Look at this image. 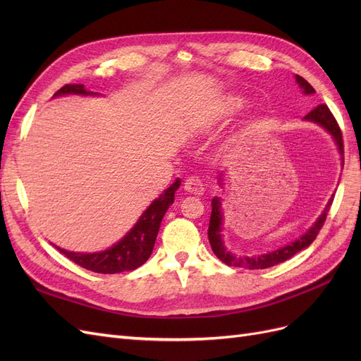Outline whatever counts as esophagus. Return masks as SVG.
Masks as SVG:
<instances>
[{"label":"esophagus","mask_w":361,"mask_h":361,"mask_svg":"<svg viewBox=\"0 0 361 361\" xmlns=\"http://www.w3.org/2000/svg\"><path fill=\"white\" fill-rule=\"evenodd\" d=\"M183 190L187 191V192H190V194H192V195H202L203 191H204L202 180L199 178H194V176H191V178H188L187 180H185Z\"/></svg>","instance_id":"34e87169"}]
</instances>
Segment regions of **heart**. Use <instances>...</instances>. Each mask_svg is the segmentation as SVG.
Masks as SVG:
<instances>
[{"label":"heart","mask_w":361,"mask_h":361,"mask_svg":"<svg viewBox=\"0 0 361 361\" xmlns=\"http://www.w3.org/2000/svg\"><path fill=\"white\" fill-rule=\"evenodd\" d=\"M245 102H247L245 97L239 96V94H226V96L220 97V99L211 102V105H207L204 113L202 114L203 128L209 129L218 123L226 122V120H228L241 111L245 106ZM238 143H239L238 135L228 138L221 146V152L224 155H231Z\"/></svg>","instance_id":"heart-1"}]
</instances>
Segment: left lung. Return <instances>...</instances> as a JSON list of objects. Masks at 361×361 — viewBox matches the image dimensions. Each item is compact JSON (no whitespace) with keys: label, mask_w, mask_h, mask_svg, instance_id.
I'll list each match as a JSON object with an SVG mask.
<instances>
[{"label":"left lung","mask_w":361,"mask_h":361,"mask_svg":"<svg viewBox=\"0 0 361 361\" xmlns=\"http://www.w3.org/2000/svg\"><path fill=\"white\" fill-rule=\"evenodd\" d=\"M295 81L300 85V89L302 90L304 94H313L314 89L313 87L305 81L302 76L295 75ZM305 122H312L319 125L321 128H324L326 133H329L334 143L337 146V152L341 155L342 159V166H343V140H342V133L341 128H338L334 116L331 114V111L329 110V106L325 104H321L307 114L304 116ZM218 182L223 187V173H220L218 176ZM333 197L326 203V206L324 207L322 214L316 218V221L313 223V226L309 228L307 232L304 235H301L298 239H295L293 243L280 247L274 251H269V253L265 255H259V256H235L233 253H231L224 245L223 241V221H224V215H223V209H221V199L220 197H214L211 204H212V212H211V221H209V228H207V238H209V243L212 247V251L215 253V256L220 259L221 262H224L226 265L228 267H236V268H247V269H265L269 267H274L281 264L288 259H290L292 256H295L297 253H300L301 250L307 248L313 241L314 238L318 236L321 227L324 226V221L326 218V214L330 211V206L333 203Z\"/></svg>","instance_id":"8db88e82"}]
</instances>
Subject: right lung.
<instances>
[{"label":"right lung","mask_w":361,"mask_h":361,"mask_svg":"<svg viewBox=\"0 0 361 361\" xmlns=\"http://www.w3.org/2000/svg\"><path fill=\"white\" fill-rule=\"evenodd\" d=\"M64 94L97 96V93L85 90L82 84H66L54 94V97ZM179 187L180 179H176L158 199L147 206V209L141 214L134 227L110 248L96 251V253H78V251H69L60 247L56 248L75 262L76 265L93 272H99V274H117V272L137 269L150 257L162 218L173 204L174 192Z\"/></svg>","instance_id":"right-lung-1"}]
</instances>
